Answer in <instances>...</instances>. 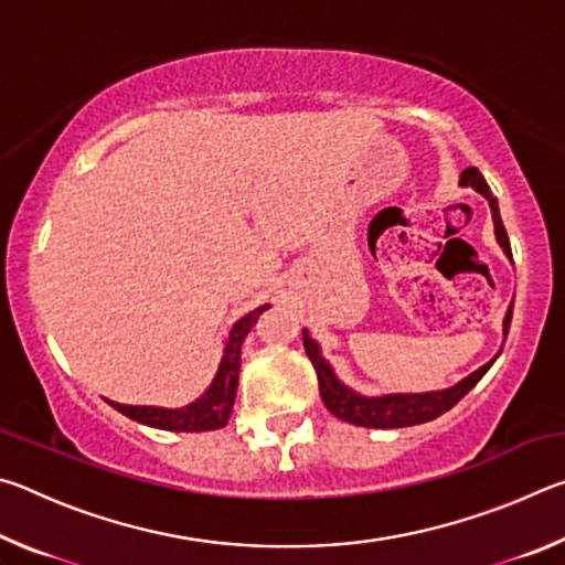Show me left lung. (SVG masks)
<instances>
[{
    "label": "left lung",
    "mask_w": 565,
    "mask_h": 565,
    "mask_svg": "<svg viewBox=\"0 0 565 565\" xmlns=\"http://www.w3.org/2000/svg\"><path fill=\"white\" fill-rule=\"evenodd\" d=\"M461 186H471L478 191V194L489 199L493 224H495V238H499L503 252L511 256L509 234H505V226L501 222L499 202H495L493 191L489 184H486L481 171L476 167H468L461 174ZM511 317H513V303L509 306V313H505V321H503L505 333H509ZM303 349H306V356L311 359L313 369H317L319 394L323 404H327V408L337 418L349 420V424L363 426V428H404V426H416V424H426V420H434L436 416L446 414L448 408H454L458 401H461L468 391L483 379L486 371H489L491 363L495 361V359L489 361L486 366L473 371L471 376H466L463 381H458L456 386L446 391H434V394H394L384 398H363L359 394H353L351 388L339 384L329 363L321 359L319 347L309 339V333L306 331H303Z\"/></svg>",
    "instance_id": "obj_1"
}]
</instances>
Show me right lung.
Wrapping results in <instances>:
<instances>
[{
  "instance_id": "1",
  "label": "right lung",
  "mask_w": 565,
  "mask_h": 565,
  "mask_svg": "<svg viewBox=\"0 0 565 565\" xmlns=\"http://www.w3.org/2000/svg\"><path fill=\"white\" fill-rule=\"evenodd\" d=\"M269 309V306H259L252 313H246L244 319L234 323L232 333H228L226 349L222 366H218L216 376L209 386L206 394L186 408H149V406H121V404H109L131 420H139L145 426L164 428V431H216V428H224L228 424V416H232V406L236 398V386H238V366H242V343L246 333L252 331L256 319L262 317V311Z\"/></svg>"
}]
</instances>
